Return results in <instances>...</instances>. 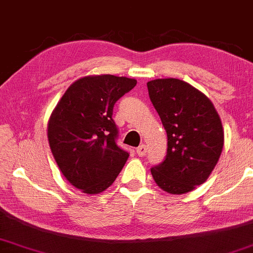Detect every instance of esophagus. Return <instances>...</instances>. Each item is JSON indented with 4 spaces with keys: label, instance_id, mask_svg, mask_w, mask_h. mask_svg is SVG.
Listing matches in <instances>:
<instances>
[{
    "label": "esophagus",
    "instance_id": "34e87169",
    "mask_svg": "<svg viewBox=\"0 0 253 253\" xmlns=\"http://www.w3.org/2000/svg\"><path fill=\"white\" fill-rule=\"evenodd\" d=\"M146 152H147V148H146V145H140L138 148H136V154L139 157L146 156Z\"/></svg>",
    "mask_w": 253,
    "mask_h": 253
}]
</instances>
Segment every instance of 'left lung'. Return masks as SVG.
Listing matches in <instances>:
<instances>
[{
    "mask_svg": "<svg viewBox=\"0 0 253 253\" xmlns=\"http://www.w3.org/2000/svg\"><path fill=\"white\" fill-rule=\"evenodd\" d=\"M147 88L167 133L165 160L151 173L166 192L187 193L217 165L224 146L220 118L205 94L179 79H157Z\"/></svg>",
    "mask_w": 253,
    "mask_h": 253,
    "instance_id": "8db88e82",
    "label": "left lung"
}]
</instances>
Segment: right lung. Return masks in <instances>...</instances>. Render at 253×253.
<instances>
[{"label": "right lung", "instance_id": "add662e5", "mask_svg": "<svg viewBox=\"0 0 253 253\" xmlns=\"http://www.w3.org/2000/svg\"><path fill=\"white\" fill-rule=\"evenodd\" d=\"M136 80L115 75L79 79L48 121V141L60 171L74 187L96 194L113 184L129 154L117 145L113 107Z\"/></svg>", "mask_w": 253, "mask_h": 253}]
</instances>
